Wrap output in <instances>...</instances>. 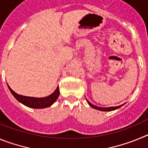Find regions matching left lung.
Here are the masks:
<instances>
[{
	"label": "left lung",
	"mask_w": 148,
	"mask_h": 148,
	"mask_svg": "<svg viewBox=\"0 0 148 148\" xmlns=\"http://www.w3.org/2000/svg\"><path fill=\"white\" fill-rule=\"evenodd\" d=\"M87 103H88L89 105H90V107H92V108H94V109L98 110H101V111H112V110H114L118 109V108H121V106L124 105V104H121V105L117 106V107H110V108H99V107H97V106H95V105H93V104H92L90 102V101H88L87 100Z\"/></svg>",
	"instance_id": "left-lung-1"
}]
</instances>
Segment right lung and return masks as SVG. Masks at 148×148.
Returning <instances> with one entry per match:
<instances>
[{
    "label": "right lung",
    "instance_id": "1",
    "mask_svg": "<svg viewBox=\"0 0 148 148\" xmlns=\"http://www.w3.org/2000/svg\"><path fill=\"white\" fill-rule=\"evenodd\" d=\"M8 87L10 89V92H12L13 96H14L19 102L22 103V104L27 106L29 108H35V109H41V108H48V107L51 106L56 100H57V99L58 98V95H59L60 94L59 87H58L53 94H51L50 95L47 96V97H29V96H24V95H18L16 92H14V91L10 88L9 85H8Z\"/></svg>",
    "mask_w": 148,
    "mask_h": 148
}]
</instances>
